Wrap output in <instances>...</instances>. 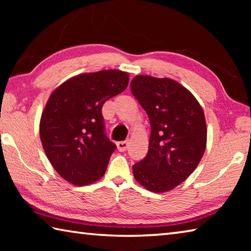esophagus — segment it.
I'll list each match as a JSON object with an SVG mask.
<instances>
[{
  "label": "esophagus",
  "instance_id": "obj_1",
  "mask_svg": "<svg viewBox=\"0 0 251 251\" xmlns=\"http://www.w3.org/2000/svg\"><path fill=\"white\" fill-rule=\"evenodd\" d=\"M117 146V150L120 151H125L127 148H128V142L127 141H123V142H118L116 144Z\"/></svg>",
  "mask_w": 251,
  "mask_h": 251
}]
</instances>
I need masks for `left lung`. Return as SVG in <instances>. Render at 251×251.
<instances>
[{
	"mask_svg": "<svg viewBox=\"0 0 251 251\" xmlns=\"http://www.w3.org/2000/svg\"><path fill=\"white\" fill-rule=\"evenodd\" d=\"M130 90L151 129L147 155L133 166L134 177L151 192H168L189 177L205 152L203 110L192 93L171 78L137 75Z\"/></svg>",
	"mask_w": 251,
	"mask_h": 251,
	"instance_id": "8db88e82",
	"label": "left lung"
}]
</instances>
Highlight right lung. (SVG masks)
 I'll return each mask as SVG.
<instances>
[{
  "label": "right lung",
  "instance_id": "obj_1",
  "mask_svg": "<svg viewBox=\"0 0 251 251\" xmlns=\"http://www.w3.org/2000/svg\"><path fill=\"white\" fill-rule=\"evenodd\" d=\"M128 78L118 70L84 73L50 94L41 116V142L55 171L71 184H92L105 174L116 145L105 135L101 107L126 90Z\"/></svg>",
  "mask_w": 251,
  "mask_h": 251
}]
</instances>
